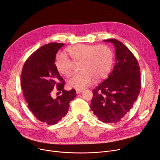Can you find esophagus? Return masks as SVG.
Returning <instances> with one entry per match:
<instances>
[{
    "label": "esophagus",
    "instance_id": "esophagus-1",
    "mask_svg": "<svg viewBox=\"0 0 160 160\" xmlns=\"http://www.w3.org/2000/svg\"><path fill=\"white\" fill-rule=\"evenodd\" d=\"M76 93H77V94H80L83 92V90L82 89H76Z\"/></svg>",
    "mask_w": 160,
    "mask_h": 160
}]
</instances>
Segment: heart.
Returning a JSON list of instances; mask_svg holds the SVG:
<instances>
[{
	"mask_svg": "<svg viewBox=\"0 0 160 160\" xmlns=\"http://www.w3.org/2000/svg\"><path fill=\"white\" fill-rule=\"evenodd\" d=\"M71 60L62 53L57 55L55 66L58 72L63 76L71 74L74 64H80V72L73 75L68 80L70 88L82 89L91 86L94 80L98 82L106 78L113 63V53L105 44L89 45L78 44L66 50Z\"/></svg>",
	"mask_w": 160,
	"mask_h": 160,
	"instance_id": "1",
	"label": "heart"
}]
</instances>
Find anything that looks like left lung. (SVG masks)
I'll use <instances>...</instances> for the list:
<instances>
[{
  "instance_id": "obj_1",
  "label": "left lung",
  "mask_w": 160,
  "mask_h": 160,
  "mask_svg": "<svg viewBox=\"0 0 160 160\" xmlns=\"http://www.w3.org/2000/svg\"><path fill=\"white\" fill-rule=\"evenodd\" d=\"M111 42L116 49V63L108 78L93 90L91 109L104 123H116L133 107L141 89L138 61L127 46L116 39Z\"/></svg>"
}]
</instances>
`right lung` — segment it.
Wrapping results in <instances>:
<instances>
[{
	"mask_svg": "<svg viewBox=\"0 0 160 160\" xmlns=\"http://www.w3.org/2000/svg\"><path fill=\"white\" fill-rule=\"evenodd\" d=\"M65 44L52 42L33 52L23 65L21 84L25 101L32 114L48 125L58 123L67 114L69 103L74 99L75 89H63L65 81L55 66L56 53ZM57 88L62 94L51 96Z\"/></svg>",
	"mask_w": 160,
	"mask_h": 160,
	"instance_id": "right-lung-1",
	"label": "right lung"
}]
</instances>
